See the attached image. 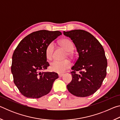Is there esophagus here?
<instances>
[{
  "instance_id": "1",
  "label": "esophagus",
  "mask_w": 120,
  "mask_h": 120,
  "mask_svg": "<svg viewBox=\"0 0 120 120\" xmlns=\"http://www.w3.org/2000/svg\"><path fill=\"white\" fill-rule=\"evenodd\" d=\"M64 74H59V76L60 77H62V76H64Z\"/></svg>"
}]
</instances>
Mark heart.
I'll return each instance as SVG.
<instances>
[{"label":"heart","instance_id":"heart-1","mask_svg":"<svg viewBox=\"0 0 120 120\" xmlns=\"http://www.w3.org/2000/svg\"><path fill=\"white\" fill-rule=\"evenodd\" d=\"M59 44L61 46L67 51L66 56H73L72 50L74 49V45L72 42L67 38H64L59 41ZM54 45L53 43L49 44L46 48L45 56L49 60H52L53 56ZM71 66V64L69 60H64L63 61H53L51 63L50 69L52 71L59 74L64 73L69 69Z\"/></svg>","mask_w":120,"mask_h":120}]
</instances>
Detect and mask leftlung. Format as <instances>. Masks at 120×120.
<instances>
[{
	"label": "left lung",
	"mask_w": 120,
	"mask_h": 120,
	"mask_svg": "<svg viewBox=\"0 0 120 120\" xmlns=\"http://www.w3.org/2000/svg\"><path fill=\"white\" fill-rule=\"evenodd\" d=\"M64 34L72 40L79 54L71 68L72 78L67 86L68 90L76 96H90L100 88L106 77L107 62L104 49L92 34L84 30L64 31Z\"/></svg>",
	"instance_id": "left-lung-1"
}]
</instances>
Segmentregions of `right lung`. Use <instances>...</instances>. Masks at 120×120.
<instances>
[{"instance_id": "obj_1", "label": "right lung", "mask_w": 120, "mask_h": 120, "mask_svg": "<svg viewBox=\"0 0 120 120\" xmlns=\"http://www.w3.org/2000/svg\"><path fill=\"white\" fill-rule=\"evenodd\" d=\"M61 34L58 31L34 32L16 47L12 56L11 71L14 84L24 96L38 98L51 90L53 82L59 77L58 74L41 71L50 66L46 61V46Z\"/></svg>"}]
</instances>
